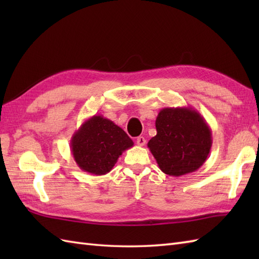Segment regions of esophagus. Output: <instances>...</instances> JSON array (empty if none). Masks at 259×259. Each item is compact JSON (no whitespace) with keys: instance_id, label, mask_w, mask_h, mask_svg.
Masks as SVG:
<instances>
[{"instance_id":"esophagus-1","label":"esophagus","mask_w":259,"mask_h":259,"mask_svg":"<svg viewBox=\"0 0 259 259\" xmlns=\"http://www.w3.org/2000/svg\"><path fill=\"white\" fill-rule=\"evenodd\" d=\"M136 141H137V145L140 146V147L146 145V139H145V137H142V136L138 137V138H137Z\"/></svg>"}]
</instances>
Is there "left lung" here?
<instances>
[{
    "label": "left lung",
    "mask_w": 259,
    "mask_h": 259,
    "mask_svg": "<svg viewBox=\"0 0 259 259\" xmlns=\"http://www.w3.org/2000/svg\"><path fill=\"white\" fill-rule=\"evenodd\" d=\"M156 129L148 148L162 172L180 177L196 171L207 160L212 145L211 130L196 109H161Z\"/></svg>",
    "instance_id": "left-lung-1"
}]
</instances>
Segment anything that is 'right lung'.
<instances>
[{
  "label": "right lung",
  "mask_w": 259,
  "mask_h": 259,
  "mask_svg": "<svg viewBox=\"0 0 259 259\" xmlns=\"http://www.w3.org/2000/svg\"><path fill=\"white\" fill-rule=\"evenodd\" d=\"M134 141L111 120L95 114L73 134L70 148L81 170L96 176L106 175Z\"/></svg>",
  "instance_id": "1"
}]
</instances>
